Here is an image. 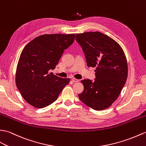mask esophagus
<instances>
[{
    "label": "esophagus",
    "mask_w": 146,
    "mask_h": 146,
    "mask_svg": "<svg viewBox=\"0 0 146 146\" xmlns=\"http://www.w3.org/2000/svg\"><path fill=\"white\" fill-rule=\"evenodd\" d=\"M72 81H73V82H78L79 81V80H77V79H76V78H72Z\"/></svg>",
    "instance_id": "1"
}]
</instances>
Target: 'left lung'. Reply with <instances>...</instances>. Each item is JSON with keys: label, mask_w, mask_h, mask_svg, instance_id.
I'll use <instances>...</instances> for the list:
<instances>
[{"label": "left lung", "mask_w": 146, "mask_h": 146, "mask_svg": "<svg viewBox=\"0 0 146 146\" xmlns=\"http://www.w3.org/2000/svg\"><path fill=\"white\" fill-rule=\"evenodd\" d=\"M76 38L87 66L96 67L94 81H81L84 90L78 97L94 110L107 109L117 100L127 80L126 56L119 44L103 33L85 32L76 34Z\"/></svg>", "instance_id": "8db88e82"}]
</instances>
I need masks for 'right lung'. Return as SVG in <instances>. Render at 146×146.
<instances>
[{"mask_svg":"<svg viewBox=\"0 0 146 146\" xmlns=\"http://www.w3.org/2000/svg\"><path fill=\"white\" fill-rule=\"evenodd\" d=\"M75 34H50L36 37L23 48L16 72V85L27 103L43 108L55 101L70 82L49 73L58 63Z\"/></svg>","mask_w":146,"mask_h":146,"instance_id":"obj_1","label":"right lung"}]
</instances>
